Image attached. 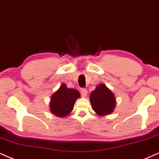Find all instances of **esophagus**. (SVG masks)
<instances>
[{
    "mask_svg": "<svg viewBox=\"0 0 159 159\" xmlns=\"http://www.w3.org/2000/svg\"><path fill=\"white\" fill-rule=\"evenodd\" d=\"M81 95L83 96V97H86V95H87V89H85V88H83V89H81Z\"/></svg>",
    "mask_w": 159,
    "mask_h": 159,
    "instance_id": "1",
    "label": "esophagus"
}]
</instances>
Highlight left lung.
Here are the masks:
<instances>
[{
  "label": "left lung",
  "mask_w": 159,
  "mask_h": 159,
  "mask_svg": "<svg viewBox=\"0 0 159 159\" xmlns=\"http://www.w3.org/2000/svg\"><path fill=\"white\" fill-rule=\"evenodd\" d=\"M92 108L100 116L111 114L116 106V99L111 90L105 84L98 85L90 94Z\"/></svg>",
  "instance_id": "8db88e82"
}]
</instances>
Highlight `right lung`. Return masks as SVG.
I'll return each instance as SVG.
<instances>
[{
  "mask_svg": "<svg viewBox=\"0 0 159 159\" xmlns=\"http://www.w3.org/2000/svg\"><path fill=\"white\" fill-rule=\"evenodd\" d=\"M81 97L79 92L75 89H69L65 84H62L59 89L52 94L50 109L56 116L64 117L73 111L75 100Z\"/></svg>",
  "mask_w": 159,
  "mask_h": 159,
  "instance_id": "obj_1",
  "label": "right lung"
}]
</instances>
